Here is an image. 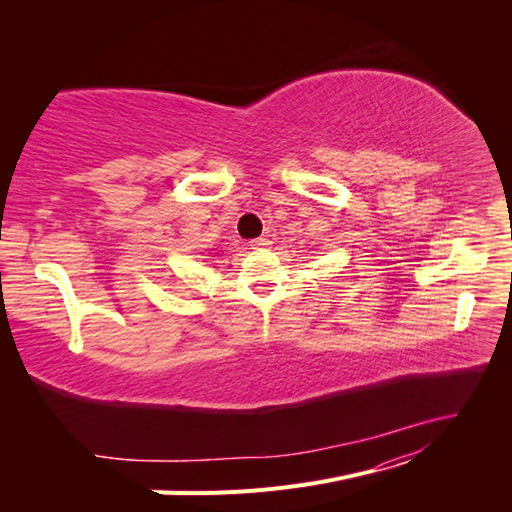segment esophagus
I'll return each mask as SVG.
<instances>
[{"mask_svg": "<svg viewBox=\"0 0 512 512\" xmlns=\"http://www.w3.org/2000/svg\"><path fill=\"white\" fill-rule=\"evenodd\" d=\"M271 241L269 239H265V237H260V239H254L252 241V247H254V250H262V247H267Z\"/></svg>", "mask_w": 512, "mask_h": 512, "instance_id": "obj_1", "label": "esophagus"}]
</instances>
